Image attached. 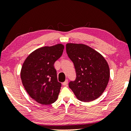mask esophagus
Instances as JSON below:
<instances>
[{"mask_svg":"<svg viewBox=\"0 0 131 131\" xmlns=\"http://www.w3.org/2000/svg\"><path fill=\"white\" fill-rule=\"evenodd\" d=\"M67 84H68V80L66 79V80H65V82H64L63 83H62V85H64V86H67Z\"/></svg>","mask_w":131,"mask_h":131,"instance_id":"1","label":"esophagus"}]
</instances>
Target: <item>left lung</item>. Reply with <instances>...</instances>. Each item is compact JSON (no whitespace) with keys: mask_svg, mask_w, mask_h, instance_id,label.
Returning a JSON list of instances; mask_svg holds the SVG:
<instances>
[{"mask_svg":"<svg viewBox=\"0 0 131 131\" xmlns=\"http://www.w3.org/2000/svg\"><path fill=\"white\" fill-rule=\"evenodd\" d=\"M66 52L76 73L75 80L69 82V88L80 101L97 99L106 88L110 78L106 60L95 50L83 44L67 43Z\"/></svg>","mask_w":131,"mask_h":131,"instance_id":"left-lung-1","label":"left lung"}]
</instances>
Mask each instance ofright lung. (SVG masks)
Returning <instances> with one entry per match:
<instances>
[{
	"mask_svg": "<svg viewBox=\"0 0 131 131\" xmlns=\"http://www.w3.org/2000/svg\"><path fill=\"white\" fill-rule=\"evenodd\" d=\"M64 48L62 44L39 48L30 53L23 64V85L37 103L49 105L58 98L61 83L58 82L53 64L61 57Z\"/></svg>",
	"mask_w": 131,
	"mask_h": 131,
	"instance_id": "obj_1",
	"label": "right lung"
}]
</instances>
